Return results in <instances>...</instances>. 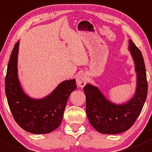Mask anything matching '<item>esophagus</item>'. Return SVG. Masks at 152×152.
<instances>
[{"label":"esophagus","instance_id":"1","mask_svg":"<svg viewBox=\"0 0 152 152\" xmlns=\"http://www.w3.org/2000/svg\"><path fill=\"white\" fill-rule=\"evenodd\" d=\"M87 75L84 73H79L76 77V83L79 87H84L87 82Z\"/></svg>","mask_w":152,"mask_h":152}]
</instances>
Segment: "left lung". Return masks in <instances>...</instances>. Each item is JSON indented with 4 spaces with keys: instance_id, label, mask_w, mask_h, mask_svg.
I'll return each instance as SVG.
<instances>
[{
    "instance_id": "8db88e82",
    "label": "left lung",
    "mask_w": 152,
    "mask_h": 152,
    "mask_svg": "<svg viewBox=\"0 0 152 152\" xmlns=\"http://www.w3.org/2000/svg\"><path fill=\"white\" fill-rule=\"evenodd\" d=\"M129 50L137 76L135 92L129 100L115 104L109 100L96 86L88 83L84 87L88 120L102 134H118L128 130L140 115L146 99L148 84L143 57L132 39L129 40Z\"/></svg>"
}]
</instances>
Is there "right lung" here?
Listing matches in <instances>:
<instances>
[{"label": "right lung", "instance_id": "right-lung-1", "mask_svg": "<svg viewBox=\"0 0 152 152\" xmlns=\"http://www.w3.org/2000/svg\"><path fill=\"white\" fill-rule=\"evenodd\" d=\"M20 42L15 45L9 61L5 92L14 118L22 129L32 134H47L59 126L70 93L76 89L75 79L65 80L48 96L34 99L24 92L18 78Z\"/></svg>", "mask_w": 152, "mask_h": 152}]
</instances>
